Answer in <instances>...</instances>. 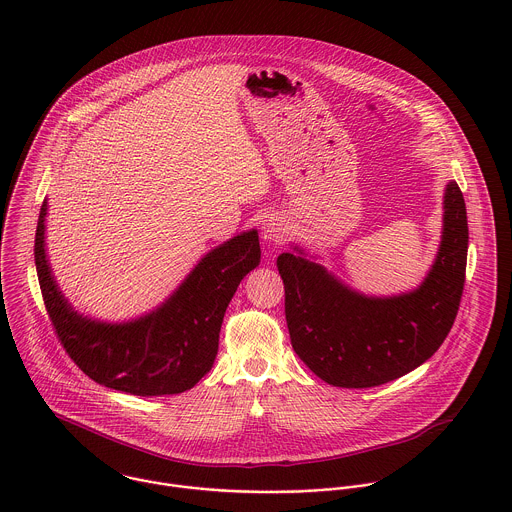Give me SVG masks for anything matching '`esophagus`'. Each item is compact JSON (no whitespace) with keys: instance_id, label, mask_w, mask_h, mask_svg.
<instances>
[{"instance_id":"esophagus-1","label":"esophagus","mask_w":512,"mask_h":512,"mask_svg":"<svg viewBox=\"0 0 512 512\" xmlns=\"http://www.w3.org/2000/svg\"><path fill=\"white\" fill-rule=\"evenodd\" d=\"M262 234H264L266 242L282 244L286 238V222L282 217H276V215L266 217V220L262 222Z\"/></svg>"}]
</instances>
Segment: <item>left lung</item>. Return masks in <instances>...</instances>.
Wrapping results in <instances>:
<instances>
[{"label":"left lung","instance_id":"1","mask_svg":"<svg viewBox=\"0 0 512 512\" xmlns=\"http://www.w3.org/2000/svg\"><path fill=\"white\" fill-rule=\"evenodd\" d=\"M467 244L463 193L449 181L438 256L414 292L366 297L343 286L323 266L290 252L280 254L293 351L321 380L341 388L378 386L426 363L455 321Z\"/></svg>","mask_w":512,"mask_h":512}]
</instances>
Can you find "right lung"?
<instances>
[{
    "instance_id": "add662e5",
    "label": "right lung",
    "mask_w": 512,
    "mask_h": 512,
    "mask_svg": "<svg viewBox=\"0 0 512 512\" xmlns=\"http://www.w3.org/2000/svg\"><path fill=\"white\" fill-rule=\"evenodd\" d=\"M41 205L35 266L51 325L74 365L94 382L136 394L163 396L193 388L215 363L224 311L242 278L260 264L258 232H242L211 250L161 307L128 323L78 315L59 292L45 254Z\"/></svg>"
}]
</instances>
